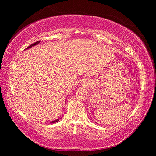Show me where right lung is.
<instances>
[{
    "instance_id": "obj_1",
    "label": "right lung",
    "mask_w": 156,
    "mask_h": 156,
    "mask_svg": "<svg viewBox=\"0 0 156 156\" xmlns=\"http://www.w3.org/2000/svg\"><path fill=\"white\" fill-rule=\"evenodd\" d=\"M40 43V41H37V42H34V43L33 44H31V45H30L29 47H27V48H26V49H28V48H30L31 47H33V46H35V45H36V44H39ZM60 119V118H59ZM59 119H56V120H55V121H52V122L51 123H56V122H57V121H59Z\"/></svg>"
}]
</instances>
